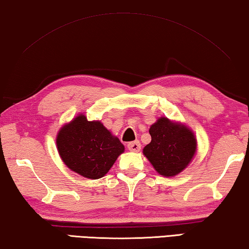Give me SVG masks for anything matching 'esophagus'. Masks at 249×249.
I'll use <instances>...</instances> for the list:
<instances>
[{"instance_id":"obj_1","label":"esophagus","mask_w":249,"mask_h":249,"mask_svg":"<svg viewBox=\"0 0 249 249\" xmlns=\"http://www.w3.org/2000/svg\"><path fill=\"white\" fill-rule=\"evenodd\" d=\"M127 147H128V149H129L130 151L138 152V151H140L141 144L139 142V140H136V141H132V142H129Z\"/></svg>"}]
</instances>
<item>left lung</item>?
<instances>
[{"label": "left lung", "mask_w": 249, "mask_h": 249, "mask_svg": "<svg viewBox=\"0 0 249 249\" xmlns=\"http://www.w3.org/2000/svg\"><path fill=\"white\" fill-rule=\"evenodd\" d=\"M149 133L151 142L143 148V155L160 175L176 176L188 166L197 148L194 133L188 128L160 118Z\"/></svg>", "instance_id": "1"}]
</instances>
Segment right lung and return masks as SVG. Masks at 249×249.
Returning a JSON list of instances; mask_svg holds the SVG:
<instances>
[{"label":"right lung","mask_w":249,"mask_h":249,"mask_svg":"<svg viewBox=\"0 0 249 249\" xmlns=\"http://www.w3.org/2000/svg\"><path fill=\"white\" fill-rule=\"evenodd\" d=\"M56 146L67 167L90 179L103 177L124 150L100 121H88L83 114L60 130Z\"/></svg>","instance_id":"obj_1"}]
</instances>
